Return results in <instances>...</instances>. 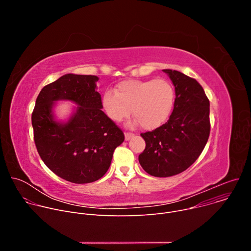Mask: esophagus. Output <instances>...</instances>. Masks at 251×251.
<instances>
[{
    "label": "esophagus",
    "instance_id": "esophagus-1",
    "mask_svg": "<svg viewBox=\"0 0 251 251\" xmlns=\"http://www.w3.org/2000/svg\"><path fill=\"white\" fill-rule=\"evenodd\" d=\"M134 136V134L133 133H129V132H125V140L126 141H128V140H130L132 137Z\"/></svg>",
    "mask_w": 251,
    "mask_h": 251
}]
</instances>
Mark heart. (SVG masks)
Listing matches in <instances>:
<instances>
[{"instance_id":"b5f03b06","label":"heart","mask_w":251,"mask_h":251,"mask_svg":"<svg viewBox=\"0 0 251 251\" xmlns=\"http://www.w3.org/2000/svg\"><path fill=\"white\" fill-rule=\"evenodd\" d=\"M175 104V89L164 78L147 80H125L119 83L115 92L104 93L103 105L113 121L120 122L131 113L141 126L155 129L170 117Z\"/></svg>"}]
</instances>
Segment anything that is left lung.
<instances>
[{"label": "left lung", "instance_id": "obj_1", "mask_svg": "<svg viewBox=\"0 0 251 251\" xmlns=\"http://www.w3.org/2000/svg\"><path fill=\"white\" fill-rule=\"evenodd\" d=\"M175 86V104L169 120L151 132L142 133L145 150L139 163L159 177L180 174L192 166L208 140L209 101L201 85L180 71L164 69Z\"/></svg>", "mask_w": 251, "mask_h": 251}]
</instances>
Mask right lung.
<instances>
[{"label": "right lung", "instance_id": "right-lung-1", "mask_svg": "<svg viewBox=\"0 0 251 251\" xmlns=\"http://www.w3.org/2000/svg\"><path fill=\"white\" fill-rule=\"evenodd\" d=\"M98 79L73 74L59 77L42 89L31 114L34 144L42 160L70 183L99 180L108 171L114 150L124 141L122 130L101 110ZM58 100L78 104L63 124L56 122L52 112Z\"/></svg>", "mask_w": 251, "mask_h": 251}]
</instances>
